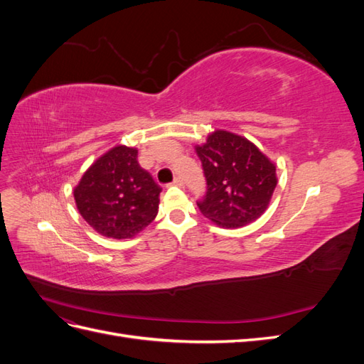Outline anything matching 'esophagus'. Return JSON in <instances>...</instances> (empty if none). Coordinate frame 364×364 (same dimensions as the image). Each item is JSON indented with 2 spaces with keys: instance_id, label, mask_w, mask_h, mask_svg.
<instances>
[{
  "instance_id": "34e87169",
  "label": "esophagus",
  "mask_w": 364,
  "mask_h": 364,
  "mask_svg": "<svg viewBox=\"0 0 364 364\" xmlns=\"http://www.w3.org/2000/svg\"><path fill=\"white\" fill-rule=\"evenodd\" d=\"M171 185H174V186H181V188H182V186H183V181H182L181 178H176V179L171 182Z\"/></svg>"
}]
</instances>
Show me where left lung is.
<instances>
[{"mask_svg":"<svg viewBox=\"0 0 364 364\" xmlns=\"http://www.w3.org/2000/svg\"><path fill=\"white\" fill-rule=\"evenodd\" d=\"M206 179L200 213L222 228L246 226L266 211L277 188V167L249 139L215 130L196 146Z\"/></svg>","mask_w":364,"mask_h":364,"instance_id":"left-lung-1","label":"left lung"}]
</instances>
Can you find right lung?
Masks as SVG:
<instances>
[{
  "instance_id": "add662e5",
  "label": "right lung",
  "mask_w": 364,
  "mask_h": 364,
  "mask_svg": "<svg viewBox=\"0 0 364 364\" xmlns=\"http://www.w3.org/2000/svg\"><path fill=\"white\" fill-rule=\"evenodd\" d=\"M161 186L138 164V150L117 146L85 171L74 188L85 222L109 238H132L155 220Z\"/></svg>"
}]
</instances>
